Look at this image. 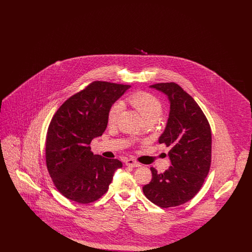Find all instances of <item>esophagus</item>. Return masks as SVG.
<instances>
[{"label":"esophagus","mask_w":252,"mask_h":252,"mask_svg":"<svg viewBox=\"0 0 252 252\" xmlns=\"http://www.w3.org/2000/svg\"><path fill=\"white\" fill-rule=\"evenodd\" d=\"M126 165L131 166V167H139V166H141V164L138 161H136V160H134L132 158H128V159L126 160Z\"/></svg>","instance_id":"1"}]
</instances>
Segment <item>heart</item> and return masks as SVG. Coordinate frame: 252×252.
I'll use <instances>...</instances> for the list:
<instances>
[{
    "label": "heart",
    "instance_id": "b5f03b06",
    "mask_svg": "<svg viewBox=\"0 0 252 252\" xmlns=\"http://www.w3.org/2000/svg\"><path fill=\"white\" fill-rule=\"evenodd\" d=\"M127 102L135 108L140 114L144 122H156L160 119L163 113V107L161 102L156 96L146 93L137 92L127 97ZM122 110L121 103H114L110 106L108 111V124L113 126L118 120Z\"/></svg>",
    "mask_w": 252,
    "mask_h": 252
}]
</instances>
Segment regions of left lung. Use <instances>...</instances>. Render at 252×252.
I'll list each match as a JSON object with an SVG mask.
<instances>
[{"label": "left lung", "mask_w": 252, "mask_h": 252, "mask_svg": "<svg viewBox=\"0 0 252 252\" xmlns=\"http://www.w3.org/2000/svg\"><path fill=\"white\" fill-rule=\"evenodd\" d=\"M170 101V114L159 144L170 148L171 166L163 173L150 168L152 180L143 187L144 195L160 208L180 206L199 192L212 162V131L202 109L180 85H151Z\"/></svg>", "instance_id": "8db88e82"}]
</instances>
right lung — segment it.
Returning a JSON list of instances; mask_svg holds the SVG:
<instances>
[{
    "instance_id": "1",
    "label": "right lung",
    "mask_w": 252,
    "mask_h": 252,
    "mask_svg": "<svg viewBox=\"0 0 252 252\" xmlns=\"http://www.w3.org/2000/svg\"><path fill=\"white\" fill-rule=\"evenodd\" d=\"M129 85L94 81L69 97L54 114L45 142L49 175L58 191L80 204L94 202L108 192L116 158L94 155L90 144L105 131L110 106Z\"/></svg>"
}]
</instances>
